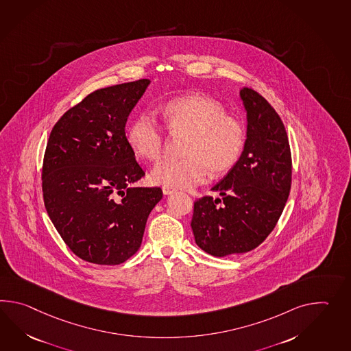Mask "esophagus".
<instances>
[{"label":"esophagus","instance_id":"obj_1","mask_svg":"<svg viewBox=\"0 0 351 351\" xmlns=\"http://www.w3.org/2000/svg\"><path fill=\"white\" fill-rule=\"evenodd\" d=\"M162 193H164L165 195H171L173 194V193H176V190L172 189V187L164 186L162 187Z\"/></svg>","mask_w":351,"mask_h":351}]
</instances>
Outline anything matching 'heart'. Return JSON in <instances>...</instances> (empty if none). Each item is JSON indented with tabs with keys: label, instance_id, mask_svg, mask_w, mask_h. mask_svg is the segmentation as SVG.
Returning a JSON list of instances; mask_svg holds the SVG:
<instances>
[{
	"label": "heart",
	"instance_id": "b5f03b06",
	"mask_svg": "<svg viewBox=\"0 0 351 351\" xmlns=\"http://www.w3.org/2000/svg\"><path fill=\"white\" fill-rule=\"evenodd\" d=\"M172 134H189L182 160H162L149 172L158 185L190 189L203 182L208 171L221 175L241 157L245 127L241 118L226 113L221 103L203 94H186L161 107ZM127 142L134 155L157 161L165 149L164 130L148 112L137 114L127 128Z\"/></svg>",
	"mask_w": 351,
	"mask_h": 351
}]
</instances>
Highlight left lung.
Listing matches in <instances>:
<instances>
[{
    "label": "left lung",
    "mask_w": 351,
    "mask_h": 351,
    "mask_svg": "<svg viewBox=\"0 0 351 351\" xmlns=\"http://www.w3.org/2000/svg\"><path fill=\"white\" fill-rule=\"evenodd\" d=\"M247 140L237 164L213 191L194 203L196 244L215 257L247 253L271 234L285 209L292 181L289 137L278 113L250 88L241 90Z\"/></svg>",
    "instance_id": "left-lung-1"
}]
</instances>
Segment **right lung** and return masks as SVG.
Returning <instances> with one entry per match:
<instances>
[{
    "mask_svg": "<svg viewBox=\"0 0 351 351\" xmlns=\"http://www.w3.org/2000/svg\"><path fill=\"white\" fill-rule=\"evenodd\" d=\"M149 80L88 94L62 114L47 141L43 195L49 218L71 252L116 265L138 250L160 187H132L145 176L125 137V122Z\"/></svg>",
    "mask_w": 351,
    "mask_h": 351,
    "instance_id": "add662e5",
    "label": "right lung"
}]
</instances>
